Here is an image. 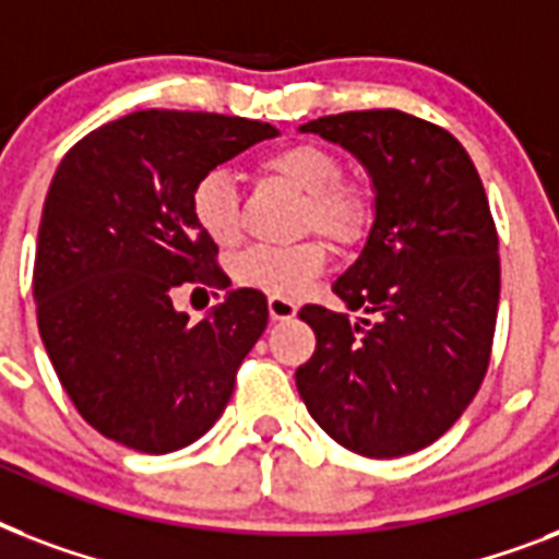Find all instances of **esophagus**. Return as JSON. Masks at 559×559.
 Segmentation results:
<instances>
[{
	"mask_svg": "<svg viewBox=\"0 0 559 559\" xmlns=\"http://www.w3.org/2000/svg\"><path fill=\"white\" fill-rule=\"evenodd\" d=\"M266 307H270V316L275 319V322H287V319H293V316L298 313L296 301H289V298H281V296H270Z\"/></svg>",
	"mask_w": 559,
	"mask_h": 559,
	"instance_id": "1",
	"label": "esophagus"
}]
</instances>
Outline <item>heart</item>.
Here are the masks:
<instances>
[{
    "instance_id": "heart-1",
    "label": "heart",
    "mask_w": 559,
    "mask_h": 559,
    "mask_svg": "<svg viewBox=\"0 0 559 559\" xmlns=\"http://www.w3.org/2000/svg\"><path fill=\"white\" fill-rule=\"evenodd\" d=\"M266 177L287 182L305 193L301 228H316L331 237L333 243H354L368 223L366 197L357 186L340 179L342 168L333 153L316 144H289L272 151L261 162ZM191 211L202 235L217 246H231L240 240V197L226 170H209L193 186ZM328 252L319 240H305L296 246H254L235 261V278L246 287L263 289L272 296H301L324 270Z\"/></svg>"
}]
</instances>
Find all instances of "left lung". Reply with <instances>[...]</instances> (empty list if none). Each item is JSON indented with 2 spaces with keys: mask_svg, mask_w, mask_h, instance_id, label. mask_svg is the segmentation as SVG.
<instances>
[{
  "mask_svg": "<svg viewBox=\"0 0 559 559\" xmlns=\"http://www.w3.org/2000/svg\"><path fill=\"white\" fill-rule=\"evenodd\" d=\"M362 162L373 226L333 293L373 322L305 305L296 371L313 420L345 450L400 459L438 441L485 380L499 310V235L476 165L443 127L400 109L301 124Z\"/></svg>",
  "mask_w": 559,
  "mask_h": 559,
  "instance_id": "1",
  "label": "left lung"
}]
</instances>
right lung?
<instances>
[{"mask_svg":"<svg viewBox=\"0 0 559 559\" xmlns=\"http://www.w3.org/2000/svg\"><path fill=\"white\" fill-rule=\"evenodd\" d=\"M275 135L249 118L142 109L60 162L37 235V324L66 394L104 438L165 455L223 415L270 310L252 287L231 289L200 322L174 307L182 284L228 287L191 191Z\"/></svg>","mask_w":559,"mask_h":559,"instance_id":"obj_1","label":"right lung"}]
</instances>
